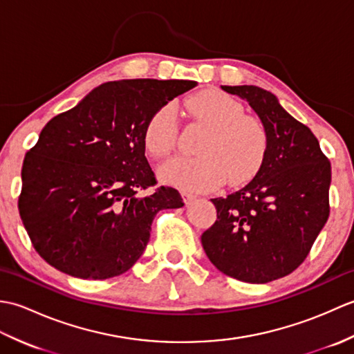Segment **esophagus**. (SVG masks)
Segmentation results:
<instances>
[{"label":"esophagus","instance_id":"esophagus-1","mask_svg":"<svg viewBox=\"0 0 354 354\" xmlns=\"http://www.w3.org/2000/svg\"><path fill=\"white\" fill-rule=\"evenodd\" d=\"M181 196H183V201L185 202V204H190L192 201L196 199V194L189 193V192H183V193H181Z\"/></svg>","mask_w":354,"mask_h":354}]
</instances>
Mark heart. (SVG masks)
Listing matches in <instances>:
<instances>
[{
  "label": "heart",
  "instance_id": "obj_1",
  "mask_svg": "<svg viewBox=\"0 0 354 354\" xmlns=\"http://www.w3.org/2000/svg\"><path fill=\"white\" fill-rule=\"evenodd\" d=\"M189 109L208 127V133L198 146V156H176L160 165L158 175L162 181L196 192L214 190L225 179L231 185L250 181L260 170L268 149L259 120L245 115L242 104L216 89L193 95ZM176 140V108L167 103L149 118L145 145L150 155L164 158L173 152Z\"/></svg>",
  "mask_w": 354,
  "mask_h": 354
}]
</instances>
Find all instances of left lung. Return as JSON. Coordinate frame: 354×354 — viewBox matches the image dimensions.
<instances>
[{
	"instance_id": "1",
	"label": "left lung",
	"mask_w": 354,
	"mask_h": 354,
	"mask_svg": "<svg viewBox=\"0 0 354 354\" xmlns=\"http://www.w3.org/2000/svg\"><path fill=\"white\" fill-rule=\"evenodd\" d=\"M246 100L265 127L268 149L242 190L212 199L217 219L201 236L207 257L225 275L269 283L293 272L328 219L332 167L317 137L266 89L222 86Z\"/></svg>"
}]
</instances>
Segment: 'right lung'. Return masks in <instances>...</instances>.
Segmentation results:
<instances>
[{
  "label": "right lung",
  "instance_id": "obj_1",
  "mask_svg": "<svg viewBox=\"0 0 354 354\" xmlns=\"http://www.w3.org/2000/svg\"><path fill=\"white\" fill-rule=\"evenodd\" d=\"M198 84L132 79L94 88L51 118L22 164L21 221L36 252L62 272L104 280L145 252L158 212L181 194L158 187L145 155L155 112Z\"/></svg>",
  "mask_w": 354,
  "mask_h": 354
}]
</instances>
